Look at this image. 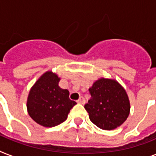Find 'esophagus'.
Instances as JSON below:
<instances>
[{
  "mask_svg": "<svg viewBox=\"0 0 156 156\" xmlns=\"http://www.w3.org/2000/svg\"><path fill=\"white\" fill-rule=\"evenodd\" d=\"M77 102L78 103V104H85V99H84V98L83 97V96H81L80 98H79V99H78V101H77Z\"/></svg>",
  "mask_w": 156,
  "mask_h": 156,
  "instance_id": "esophagus-1",
  "label": "esophagus"
}]
</instances>
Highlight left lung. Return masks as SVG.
Segmentation results:
<instances>
[{"instance_id": "left-lung-1", "label": "left lung", "mask_w": 156, "mask_h": 156, "mask_svg": "<svg viewBox=\"0 0 156 156\" xmlns=\"http://www.w3.org/2000/svg\"><path fill=\"white\" fill-rule=\"evenodd\" d=\"M89 92L90 99L84 108L93 124L102 129L112 130L126 121L130 105L126 90L116 81L100 78Z\"/></svg>"}]
</instances>
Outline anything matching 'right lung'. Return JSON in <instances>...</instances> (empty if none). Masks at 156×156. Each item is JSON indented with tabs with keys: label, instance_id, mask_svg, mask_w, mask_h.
Masks as SVG:
<instances>
[{
	"label": "right lung",
	"instance_id": "right-lung-1",
	"mask_svg": "<svg viewBox=\"0 0 156 156\" xmlns=\"http://www.w3.org/2000/svg\"><path fill=\"white\" fill-rule=\"evenodd\" d=\"M60 78L51 71L44 73L30 89L27 99L30 116L44 127H53L66 121L77 103L69 99V92L58 86Z\"/></svg>",
	"mask_w": 156,
	"mask_h": 156
}]
</instances>
